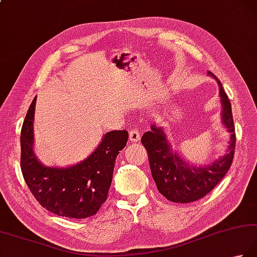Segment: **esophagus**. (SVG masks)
Returning a JSON list of instances; mask_svg holds the SVG:
<instances>
[{
  "mask_svg": "<svg viewBox=\"0 0 257 257\" xmlns=\"http://www.w3.org/2000/svg\"><path fill=\"white\" fill-rule=\"evenodd\" d=\"M129 139H130V142H133V143L139 142V140H140L139 130L138 129H133L132 132L129 133Z\"/></svg>",
  "mask_w": 257,
  "mask_h": 257,
  "instance_id": "34e87169",
  "label": "esophagus"
}]
</instances>
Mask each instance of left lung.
Wrapping results in <instances>:
<instances>
[{"label": "left lung", "mask_w": 257, "mask_h": 257, "mask_svg": "<svg viewBox=\"0 0 257 257\" xmlns=\"http://www.w3.org/2000/svg\"><path fill=\"white\" fill-rule=\"evenodd\" d=\"M208 74L214 77L219 85L223 123L230 133L227 153L212 164L197 167L186 163L177 153L173 152L164 128L153 124L152 130L145 133L142 137V144L148 153L150 170L159 193L174 203H190L203 198L225 177L233 163L236 135L232 105L219 80L212 72Z\"/></svg>", "instance_id": "obj_1"}]
</instances>
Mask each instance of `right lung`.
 I'll use <instances>...</instances> for the list:
<instances>
[{
	"label": "right lung",
	"instance_id": "obj_1",
	"mask_svg": "<svg viewBox=\"0 0 257 257\" xmlns=\"http://www.w3.org/2000/svg\"><path fill=\"white\" fill-rule=\"evenodd\" d=\"M37 97L30 105L21 129V170L40 205L58 216L87 218L107 200L115 158L128 142L125 130L103 136L94 152L70 167H48L33 153V119Z\"/></svg>",
	"mask_w": 257,
	"mask_h": 257
}]
</instances>
